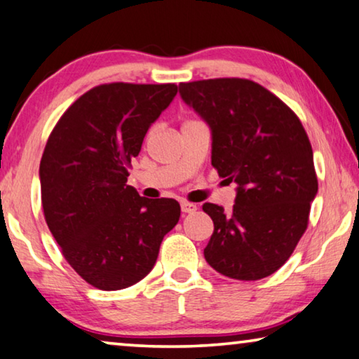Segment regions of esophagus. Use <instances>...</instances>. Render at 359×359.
Here are the masks:
<instances>
[{
  "mask_svg": "<svg viewBox=\"0 0 359 359\" xmlns=\"http://www.w3.org/2000/svg\"><path fill=\"white\" fill-rule=\"evenodd\" d=\"M197 210V205L189 203V202H181V211H183L184 215L187 213H194V211Z\"/></svg>",
  "mask_w": 359,
  "mask_h": 359,
  "instance_id": "obj_1",
  "label": "esophagus"
}]
</instances>
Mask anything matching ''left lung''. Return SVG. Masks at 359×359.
<instances>
[{"mask_svg":"<svg viewBox=\"0 0 359 359\" xmlns=\"http://www.w3.org/2000/svg\"><path fill=\"white\" fill-rule=\"evenodd\" d=\"M181 98L211 128V165L237 184L231 213L203 203L215 231L205 259L235 280H261L290 259L318 192L313 151L290 107L257 82H181Z\"/></svg>","mask_w":359,"mask_h":359,"instance_id":"left-lung-1","label":"left lung"}]
</instances>
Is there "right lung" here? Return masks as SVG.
Returning <instances> with one entry per match:
<instances>
[{
  "mask_svg": "<svg viewBox=\"0 0 359 359\" xmlns=\"http://www.w3.org/2000/svg\"><path fill=\"white\" fill-rule=\"evenodd\" d=\"M176 92V84L97 86L65 111L46 143L39 163L46 222L67 262L98 290L143 280L180 219L173 198L151 201L127 184L132 157Z\"/></svg>",
  "mask_w": 359,
  "mask_h": 359,
  "instance_id": "obj_1",
  "label": "right lung"
}]
</instances>
